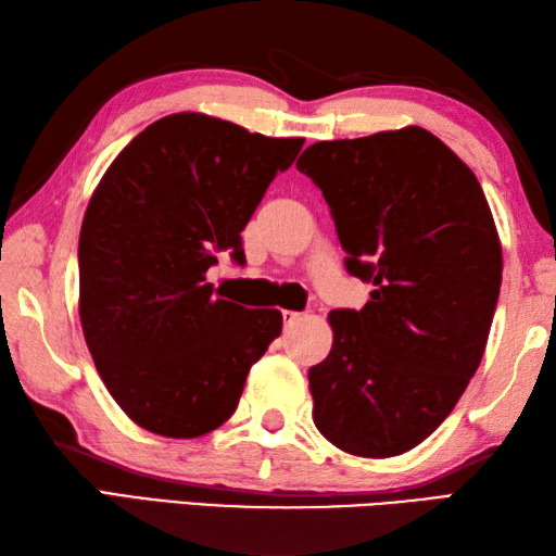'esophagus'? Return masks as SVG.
<instances>
[{"label": "esophagus", "mask_w": 556, "mask_h": 556, "mask_svg": "<svg viewBox=\"0 0 556 556\" xmlns=\"http://www.w3.org/2000/svg\"><path fill=\"white\" fill-rule=\"evenodd\" d=\"M281 317H285V327H293L299 320H301V313H293V311H285L281 313Z\"/></svg>", "instance_id": "1"}]
</instances>
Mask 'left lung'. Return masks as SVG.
I'll list each match as a JSON object with an SVG mask.
<instances>
[{
  "label": "left lung",
  "mask_w": 556,
  "mask_h": 556,
  "mask_svg": "<svg viewBox=\"0 0 556 556\" xmlns=\"http://www.w3.org/2000/svg\"><path fill=\"white\" fill-rule=\"evenodd\" d=\"M299 172L320 188L349 275L375 287L332 311L329 356L308 372L313 420L341 452L387 458L430 437L485 353L502 243L485 193L420 126L323 140Z\"/></svg>",
  "instance_id": "8db88e82"
}]
</instances>
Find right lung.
I'll list each match as a JSON object with an SVG mask.
<instances>
[{
  "mask_svg": "<svg viewBox=\"0 0 556 556\" xmlns=\"http://www.w3.org/2000/svg\"><path fill=\"white\" fill-rule=\"evenodd\" d=\"M303 138L207 114L150 124L104 172L78 239V313L104 387L140 428L193 440L231 418L281 313L224 301L205 281Z\"/></svg>",
  "mask_w": 556,
  "mask_h": 556,
  "instance_id": "1",
  "label": "right lung"
}]
</instances>
